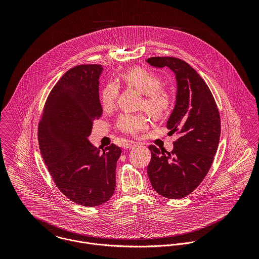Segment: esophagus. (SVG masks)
<instances>
[{
	"instance_id": "34e87169",
	"label": "esophagus",
	"mask_w": 259,
	"mask_h": 259,
	"mask_svg": "<svg viewBox=\"0 0 259 259\" xmlns=\"http://www.w3.org/2000/svg\"><path fill=\"white\" fill-rule=\"evenodd\" d=\"M138 146V144L136 143V142H126L125 144H124V146H123V148H126V149H130V148H134L135 147H137Z\"/></svg>"
}]
</instances>
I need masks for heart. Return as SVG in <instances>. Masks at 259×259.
I'll return each instance as SVG.
<instances>
[{
    "instance_id": "1",
    "label": "heart",
    "mask_w": 259,
    "mask_h": 259,
    "mask_svg": "<svg viewBox=\"0 0 259 259\" xmlns=\"http://www.w3.org/2000/svg\"><path fill=\"white\" fill-rule=\"evenodd\" d=\"M122 80L144 95L142 107L153 117H160L170 110L172 98L170 93L163 89L157 74L144 68H135L121 75ZM118 96V85L109 82L101 93V104L104 110H110ZM148 117L144 113H123L117 120V127L124 134L136 136L147 130Z\"/></svg>"
}]
</instances>
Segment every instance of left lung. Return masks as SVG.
I'll return each instance as SVG.
<instances>
[{"instance_id":"1","label":"left lung","mask_w":259,"mask_h":259,"mask_svg":"<svg viewBox=\"0 0 259 259\" xmlns=\"http://www.w3.org/2000/svg\"><path fill=\"white\" fill-rule=\"evenodd\" d=\"M147 62L157 69L166 67L176 74V105L166 127L181 137L171 152L148 147L151 159L148 175L158 194L179 199L200 185L212 164L221 137L220 112L205 81L185 61L152 57Z\"/></svg>"}]
</instances>
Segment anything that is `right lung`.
I'll list each match as a JSON object with an SVG mask.
<instances>
[{
    "mask_svg": "<svg viewBox=\"0 0 259 259\" xmlns=\"http://www.w3.org/2000/svg\"><path fill=\"white\" fill-rule=\"evenodd\" d=\"M100 65H80L64 74L50 93L38 123V146L58 188L75 203L93 207L115 189L121 149L100 150L90 141L93 123L103 114L99 95Z\"/></svg>",
    "mask_w": 259,
    "mask_h": 259,
    "instance_id": "add662e5",
    "label": "right lung"
}]
</instances>
